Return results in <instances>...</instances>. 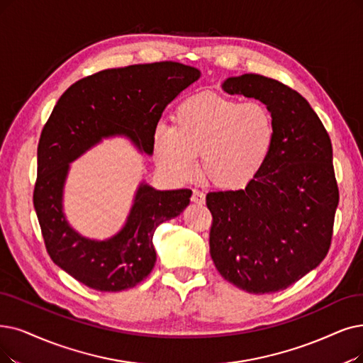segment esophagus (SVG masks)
<instances>
[{"label":"esophagus","instance_id":"34e87169","mask_svg":"<svg viewBox=\"0 0 363 363\" xmlns=\"http://www.w3.org/2000/svg\"><path fill=\"white\" fill-rule=\"evenodd\" d=\"M192 202H195V204H198V206H202L206 202V195H204V192H201V191H198V189H195L194 192H192Z\"/></svg>","mask_w":363,"mask_h":363}]
</instances>
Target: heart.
I'll return each instance as SVG.
<instances>
[{
    "instance_id": "b5f03b06",
    "label": "heart",
    "mask_w": 363,
    "mask_h": 363,
    "mask_svg": "<svg viewBox=\"0 0 363 363\" xmlns=\"http://www.w3.org/2000/svg\"><path fill=\"white\" fill-rule=\"evenodd\" d=\"M274 138V119L264 104L204 92L183 101L172 126H156L153 155L174 182L194 177L199 155L201 172L210 183L237 189L264 167Z\"/></svg>"
}]
</instances>
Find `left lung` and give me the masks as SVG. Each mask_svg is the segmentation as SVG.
Wrapping results in <instances>:
<instances>
[{"label": "left lung", "mask_w": 363, "mask_h": 363, "mask_svg": "<svg viewBox=\"0 0 363 363\" xmlns=\"http://www.w3.org/2000/svg\"><path fill=\"white\" fill-rule=\"evenodd\" d=\"M222 89L259 99L275 138L264 167L244 189L210 192V255L222 277L249 294L292 286L328 255L338 186L332 144L308 101L260 74L228 77Z\"/></svg>", "instance_id": "1"}]
</instances>
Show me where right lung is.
Wrapping results in <instances>:
<instances>
[{
    "label": "right lung",
    "mask_w": 363,
    "mask_h": 363,
    "mask_svg": "<svg viewBox=\"0 0 363 363\" xmlns=\"http://www.w3.org/2000/svg\"><path fill=\"white\" fill-rule=\"evenodd\" d=\"M199 77L198 68L172 61L110 68L71 84L57 99L38 141L34 208L52 260L77 281L99 292L141 283L156 262L155 229L183 213L192 191H156L143 180L123 226L94 240L79 234L64 211L71 162L111 137L153 155L165 107Z\"/></svg>",
    "instance_id": "right-lung-1"
}]
</instances>
